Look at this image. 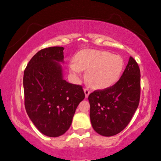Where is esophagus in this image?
Segmentation results:
<instances>
[{
	"label": "esophagus",
	"mask_w": 161,
	"mask_h": 161,
	"mask_svg": "<svg viewBox=\"0 0 161 161\" xmlns=\"http://www.w3.org/2000/svg\"><path fill=\"white\" fill-rule=\"evenodd\" d=\"M84 92H85V97H86V98L89 96V94L91 93V91H90V90L87 89V88H85Z\"/></svg>",
	"instance_id": "esophagus-1"
}]
</instances>
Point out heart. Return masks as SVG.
Returning <instances> with one entry per match:
<instances>
[{
	"label": "heart",
	"mask_w": 161,
	"mask_h": 161,
	"mask_svg": "<svg viewBox=\"0 0 161 161\" xmlns=\"http://www.w3.org/2000/svg\"><path fill=\"white\" fill-rule=\"evenodd\" d=\"M124 63L119 55L105 51L85 49L76 53L70 61L69 70L75 76H80L87 70L88 84L96 89H105L116 84L124 70Z\"/></svg>",
	"instance_id": "b5f03b06"
}]
</instances>
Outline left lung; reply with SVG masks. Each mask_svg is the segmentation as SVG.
Instances as JSON below:
<instances>
[{"label": "left lung", "mask_w": 161, "mask_h": 161, "mask_svg": "<svg viewBox=\"0 0 161 161\" xmlns=\"http://www.w3.org/2000/svg\"><path fill=\"white\" fill-rule=\"evenodd\" d=\"M141 93V72L136 61L130 57L125 70L112 87L93 91L88 96L90 117L94 130L103 136L121 132L138 108Z\"/></svg>", "instance_id": "left-lung-1"}]
</instances>
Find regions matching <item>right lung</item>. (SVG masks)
<instances>
[{
	"mask_svg": "<svg viewBox=\"0 0 161 161\" xmlns=\"http://www.w3.org/2000/svg\"><path fill=\"white\" fill-rule=\"evenodd\" d=\"M63 47L38 51L23 74L25 108L38 130L48 137H58L69 129L77 106L85 97L82 87L66 82L59 63Z\"/></svg>",
	"mask_w": 161,
	"mask_h": 161,
	"instance_id": "obj_1",
	"label": "right lung"
}]
</instances>
